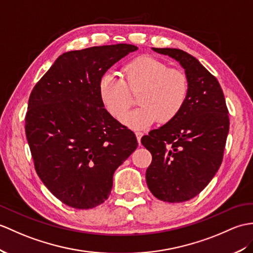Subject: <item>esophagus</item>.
<instances>
[{
  "instance_id": "1",
  "label": "esophagus",
  "mask_w": 253,
  "mask_h": 253,
  "mask_svg": "<svg viewBox=\"0 0 253 253\" xmlns=\"http://www.w3.org/2000/svg\"><path fill=\"white\" fill-rule=\"evenodd\" d=\"M136 133V137H137V140H138V142L140 143V141H141V138H142V136H143V132L142 131H136L134 132Z\"/></svg>"
}]
</instances>
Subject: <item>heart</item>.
Returning a JSON list of instances; mask_svg holds the SVG:
<instances>
[{"label": "heart", "mask_w": 253, "mask_h": 253, "mask_svg": "<svg viewBox=\"0 0 253 253\" xmlns=\"http://www.w3.org/2000/svg\"><path fill=\"white\" fill-rule=\"evenodd\" d=\"M123 77L105 73L99 82V93L110 114L121 120L132 103L131 92L140 91L137 100L140 107L122 120L129 128L143 129L156 120L165 124L184 107L189 91L185 73L168 68L154 57L143 56L128 62Z\"/></svg>", "instance_id": "obj_1"}]
</instances>
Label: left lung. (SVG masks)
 I'll return each instance as SVG.
<instances>
[{"mask_svg": "<svg viewBox=\"0 0 253 253\" xmlns=\"http://www.w3.org/2000/svg\"><path fill=\"white\" fill-rule=\"evenodd\" d=\"M177 60L189 82L186 101L172 121L143 136L152 154L145 179L151 193L168 203L198 195L218 171L230 129L218 80L195 57L177 48H153Z\"/></svg>", "mask_w": 253, "mask_h": 253, "instance_id": "1", "label": "left lung"}]
</instances>
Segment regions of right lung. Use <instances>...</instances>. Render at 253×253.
Masks as SVG:
<instances>
[{
    "instance_id": "obj_1",
    "label": "right lung",
    "mask_w": 253,
    "mask_h": 253,
    "mask_svg": "<svg viewBox=\"0 0 253 253\" xmlns=\"http://www.w3.org/2000/svg\"><path fill=\"white\" fill-rule=\"evenodd\" d=\"M137 49L116 44L64 52L29 98L26 136L35 170L70 207L107 201L114 171L137 149L134 133L104 109L99 93L104 73Z\"/></svg>"
}]
</instances>
